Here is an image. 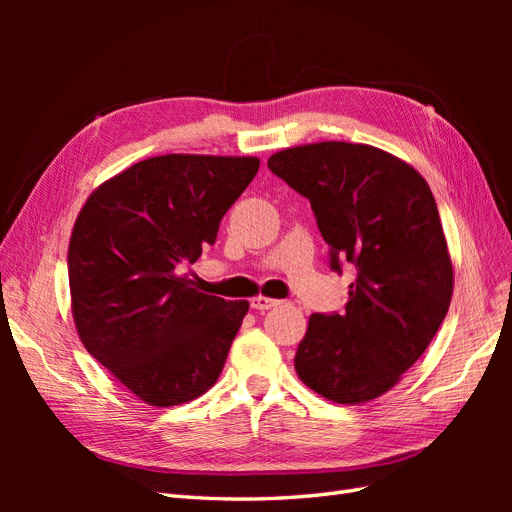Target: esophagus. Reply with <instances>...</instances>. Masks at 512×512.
Here are the masks:
<instances>
[{"instance_id": "1", "label": "esophagus", "mask_w": 512, "mask_h": 512, "mask_svg": "<svg viewBox=\"0 0 512 512\" xmlns=\"http://www.w3.org/2000/svg\"><path fill=\"white\" fill-rule=\"evenodd\" d=\"M250 303H252V309H256V312H265V309H271V307L277 305L275 299L265 297V294H258V297H254Z\"/></svg>"}]
</instances>
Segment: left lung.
I'll return each mask as SVG.
<instances>
[{
	"label": "left lung",
	"mask_w": 512,
	"mask_h": 512,
	"mask_svg": "<svg viewBox=\"0 0 512 512\" xmlns=\"http://www.w3.org/2000/svg\"><path fill=\"white\" fill-rule=\"evenodd\" d=\"M267 166L309 198L331 267H356L346 312L309 316L294 369L324 399L367 404L421 359L451 305L455 273L436 200L416 168L371 145H297Z\"/></svg>",
	"instance_id": "1"
}]
</instances>
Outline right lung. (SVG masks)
Listing matches in <instances>:
<instances>
[{"mask_svg": "<svg viewBox=\"0 0 512 512\" xmlns=\"http://www.w3.org/2000/svg\"><path fill=\"white\" fill-rule=\"evenodd\" d=\"M258 166L254 156L147 158L100 183L74 222L68 280L76 333L147 406L185 404L222 374L250 303L200 292L177 269L215 241Z\"/></svg>", "mask_w": 512, "mask_h": 512, "instance_id": "add662e5", "label": "right lung"}]
</instances>
